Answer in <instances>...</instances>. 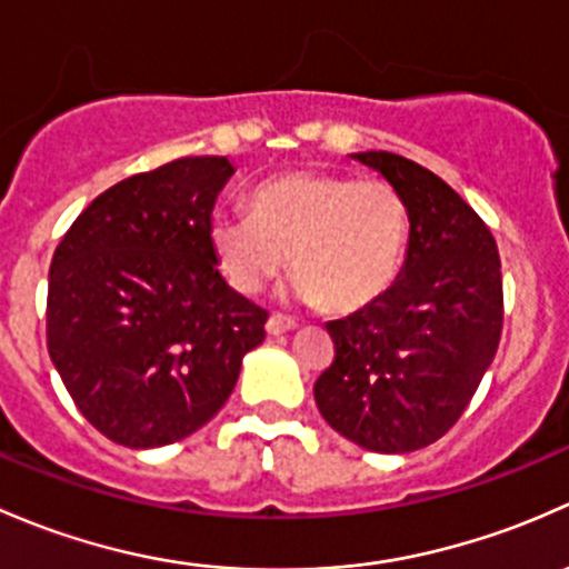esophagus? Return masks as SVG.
<instances>
[{"label": "esophagus", "mask_w": 569, "mask_h": 569, "mask_svg": "<svg viewBox=\"0 0 569 569\" xmlns=\"http://www.w3.org/2000/svg\"><path fill=\"white\" fill-rule=\"evenodd\" d=\"M296 326L298 323L292 318H284V315H271V318H268V323H266V331L277 337V333L292 331V328H296Z\"/></svg>", "instance_id": "1"}]
</instances>
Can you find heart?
<instances>
[{
	"instance_id": "heart-1",
	"label": "heart",
	"mask_w": 569,
	"mask_h": 569,
	"mask_svg": "<svg viewBox=\"0 0 569 569\" xmlns=\"http://www.w3.org/2000/svg\"><path fill=\"white\" fill-rule=\"evenodd\" d=\"M210 246L227 282L254 296L292 262V296L331 312L378 301L406 260L411 216L386 180L296 172L251 191V213L219 210Z\"/></svg>"
}]
</instances>
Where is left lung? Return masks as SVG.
Wrapping results in <instances>:
<instances>
[{"instance_id":"8db88e82","label":"left lung","mask_w":569,"mask_h":569,"mask_svg":"<svg viewBox=\"0 0 569 569\" xmlns=\"http://www.w3.org/2000/svg\"><path fill=\"white\" fill-rule=\"evenodd\" d=\"M353 158L406 197L408 257L378 301L326 326L333 361L315 383V402L348 441L413 452L452 430L499 348V246L430 169L386 150Z\"/></svg>"}]
</instances>
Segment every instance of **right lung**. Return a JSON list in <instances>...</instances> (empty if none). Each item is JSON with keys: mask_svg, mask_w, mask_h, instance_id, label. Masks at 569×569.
<instances>
[{"mask_svg": "<svg viewBox=\"0 0 569 569\" xmlns=\"http://www.w3.org/2000/svg\"><path fill=\"white\" fill-rule=\"evenodd\" d=\"M236 172L186 156L92 199L51 257L46 342L76 408L109 441L191 436L236 389L268 312L219 273L208 224Z\"/></svg>", "mask_w": 569, "mask_h": 569, "instance_id": "1", "label": "right lung"}]
</instances>
